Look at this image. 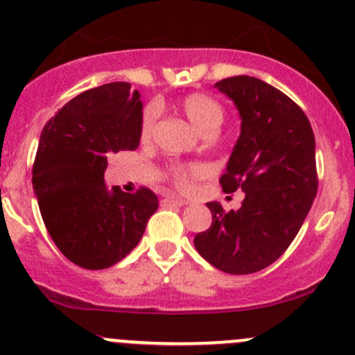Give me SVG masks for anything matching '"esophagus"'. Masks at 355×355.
I'll use <instances>...</instances> for the list:
<instances>
[{"instance_id":"1","label":"esophagus","mask_w":355,"mask_h":355,"mask_svg":"<svg viewBox=\"0 0 355 355\" xmlns=\"http://www.w3.org/2000/svg\"><path fill=\"white\" fill-rule=\"evenodd\" d=\"M164 202L173 204V206H185V204H187V200L178 198V196H166V198H164Z\"/></svg>"}]
</instances>
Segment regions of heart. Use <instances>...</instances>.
Returning a JSON list of instances; mask_svg holds the SVG:
<instances>
[{"mask_svg": "<svg viewBox=\"0 0 355 355\" xmlns=\"http://www.w3.org/2000/svg\"><path fill=\"white\" fill-rule=\"evenodd\" d=\"M178 108L182 113L187 116V120L194 125L196 128L204 135V137H211V135L218 134L225 120V111L221 108L220 103L216 99L209 98L200 92H194L185 98L180 99ZM157 120V106L149 105L144 110L141 118V139L142 141H149L155 132ZM170 180L177 185L178 189H189L191 180L194 177H199L202 173V168L198 163H173L168 166L166 170Z\"/></svg>", "mask_w": 355, "mask_h": 355, "instance_id": "heart-1", "label": "heart"}]
</instances>
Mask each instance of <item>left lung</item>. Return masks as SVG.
Here are the masks:
<instances>
[{
	"label": "left lung",
	"mask_w": 355,
	"mask_h": 355,
	"mask_svg": "<svg viewBox=\"0 0 355 355\" xmlns=\"http://www.w3.org/2000/svg\"><path fill=\"white\" fill-rule=\"evenodd\" d=\"M241 113V137L220 184L245 194L237 211L207 202L213 223L194 245L230 275L264 270L299 234L318 192L316 142L306 113L287 94L249 75L216 82Z\"/></svg>",
	"instance_id": "obj_1"
}]
</instances>
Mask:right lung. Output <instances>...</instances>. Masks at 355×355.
<instances>
[{"label":"right lung","instance_id":"right-lung-1","mask_svg":"<svg viewBox=\"0 0 355 355\" xmlns=\"http://www.w3.org/2000/svg\"><path fill=\"white\" fill-rule=\"evenodd\" d=\"M142 101L128 82H111L68 101L39 139L32 185L42 221L63 256L85 270H105L142 239L157 196L139 187L108 191V156L141 141Z\"/></svg>","mask_w":355,"mask_h":355}]
</instances>
